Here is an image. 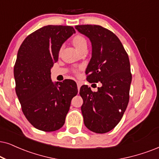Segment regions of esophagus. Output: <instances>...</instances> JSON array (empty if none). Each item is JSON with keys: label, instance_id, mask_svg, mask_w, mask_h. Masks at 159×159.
I'll list each match as a JSON object with an SVG mask.
<instances>
[{"label": "esophagus", "instance_id": "obj_1", "mask_svg": "<svg viewBox=\"0 0 159 159\" xmlns=\"http://www.w3.org/2000/svg\"><path fill=\"white\" fill-rule=\"evenodd\" d=\"M76 83H77V86H78V89L79 90L80 89V88H81V83L80 81H77L76 82Z\"/></svg>", "mask_w": 159, "mask_h": 159}]
</instances>
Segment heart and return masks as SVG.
Wrapping results in <instances>:
<instances>
[{
  "instance_id": "b5f03b06",
  "label": "heart",
  "mask_w": 159,
  "mask_h": 159,
  "mask_svg": "<svg viewBox=\"0 0 159 159\" xmlns=\"http://www.w3.org/2000/svg\"><path fill=\"white\" fill-rule=\"evenodd\" d=\"M73 43L78 51H81V50L84 47L87 46V43H86V40L85 38H84V37H82V36H80V35L75 36V37L73 38ZM80 69H81V67L77 68L75 70V72H78Z\"/></svg>"
}]
</instances>
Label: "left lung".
Here are the masks:
<instances>
[{
	"label": "left lung",
	"mask_w": 159,
	"mask_h": 159,
	"mask_svg": "<svg viewBox=\"0 0 159 159\" xmlns=\"http://www.w3.org/2000/svg\"><path fill=\"white\" fill-rule=\"evenodd\" d=\"M75 28L92 43V58L86 70L88 81L102 84L97 92L86 85L80 89L84 125L94 133H107L121 120L129 101V58L119 38L109 30L96 25Z\"/></svg>",
	"instance_id": "8db88e82"
}]
</instances>
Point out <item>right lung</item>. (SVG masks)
<instances>
[{
	"mask_svg": "<svg viewBox=\"0 0 159 159\" xmlns=\"http://www.w3.org/2000/svg\"><path fill=\"white\" fill-rule=\"evenodd\" d=\"M74 33L72 26H44L28 36L18 50L14 67L16 94L26 119L38 130L60 129L78 93L73 80L53 83L51 78L62 44Z\"/></svg>",
	"mask_w": 159,
	"mask_h": 159,
	"instance_id": "1",
	"label": "right lung"
}]
</instances>
